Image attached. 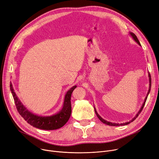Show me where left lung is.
Returning <instances> with one entry per match:
<instances>
[{
    "mask_svg": "<svg viewBox=\"0 0 159 159\" xmlns=\"http://www.w3.org/2000/svg\"><path fill=\"white\" fill-rule=\"evenodd\" d=\"M130 34V35L132 36V38L134 39V40L136 41V43H139V45H140V41H139V40L138 39V38H137V37H136V36L135 35V34H134V33H133V32H130L129 33ZM148 75H149V90H148V94H147V95H146V98H145V100H144V102H143V105H142V107H141V108L140 109V110L139 111V112L137 113V114L135 116V117L134 118H133L132 120H131L130 121H128V122H126V123H111V122H109V121H106V120H105L104 119H102L101 117L98 114V113L97 112V111H96V109H95V108L94 107V110H95V114H96V115H97V116L98 117V118L103 123H105V124H107V125H110V126H121V125H128V124H129L130 123H131V122H133L138 116H139V115L140 114V112H142V109H143V108L144 107V105H145V103H146V100H147V98H148V95H149V92H150V90H151V75L149 74H149H148Z\"/></svg>",
    "mask_w": 159,
    "mask_h": 159,
    "instance_id": "obj_1",
    "label": "left lung"
}]
</instances>
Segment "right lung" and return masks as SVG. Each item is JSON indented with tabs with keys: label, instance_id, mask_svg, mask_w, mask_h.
Wrapping results in <instances>:
<instances>
[{
	"label": "right lung",
	"instance_id": "add662e5",
	"mask_svg": "<svg viewBox=\"0 0 159 159\" xmlns=\"http://www.w3.org/2000/svg\"><path fill=\"white\" fill-rule=\"evenodd\" d=\"M10 86L17 111L32 126L43 130H55L63 127L70 119L71 114V93L77 86H73L67 92L62 108L58 113L51 116H39L29 111L17 98L11 84Z\"/></svg>",
	"mask_w": 159,
	"mask_h": 159
}]
</instances>
